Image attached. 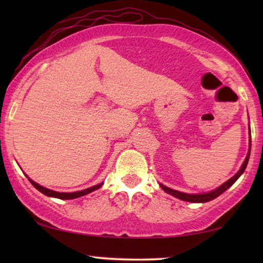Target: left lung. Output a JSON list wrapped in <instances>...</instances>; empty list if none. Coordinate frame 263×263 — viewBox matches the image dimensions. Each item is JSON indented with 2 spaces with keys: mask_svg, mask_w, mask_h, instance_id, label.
<instances>
[{
  "mask_svg": "<svg viewBox=\"0 0 263 263\" xmlns=\"http://www.w3.org/2000/svg\"><path fill=\"white\" fill-rule=\"evenodd\" d=\"M251 146H252V140H251V126H249V149H248V153L246 155V159H245V161L242 162L241 167H240L239 171L235 173V175L231 177L230 180H228L226 182H224L221 185L218 186V188L213 189L211 191H209V193H203V194H186V193H182V191L179 190H174L172 188H168V186L163 185L162 183H159L160 186H161L162 190L164 193H167L169 195L174 196V197L182 199V201H185V202H190V203H205L209 201H212V199L217 198L218 196L221 195L224 191L228 190L231 185H232L235 181H237L240 176L242 175V173L245 172V169L247 167V163H248V160H249V155H251Z\"/></svg>",
  "mask_w": 263,
  "mask_h": 263,
  "instance_id": "8db88e82",
  "label": "left lung"
}]
</instances>
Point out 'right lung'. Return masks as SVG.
Masks as SVG:
<instances>
[{"mask_svg":"<svg viewBox=\"0 0 263 263\" xmlns=\"http://www.w3.org/2000/svg\"><path fill=\"white\" fill-rule=\"evenodd\" d=\"M28 177V176H26ZM29 181L31 182V184H32L35 189L41 191L42 194L48 196V197H54V198H59V199H74V198H78V197H81V196H84L87 194H90L91 191H95L97 189H100L102 185H103L104 182H102L100 184H96V185H92L90 188H87L84 190H80V191H74V193H59V191H54V190H51V189H47L45 186H43L41 184H38L37 182H34L28 177Z\"/></svg>","mask_w":263,"mask_h":263,"instance_id":"obj_1","label":"right lung"}]
</instances>
